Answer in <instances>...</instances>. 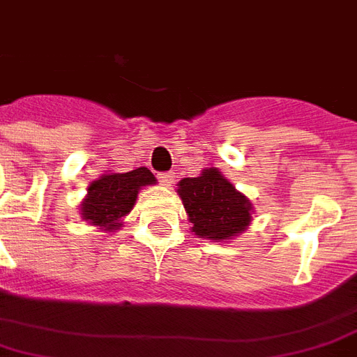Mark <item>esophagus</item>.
<instances>
[{
	"instance_id": "34e87169",
	"label": "esophagus",
	"mask_w": 357,
	"mask_h": 357,
	"mask_svg": "<svg viewBox=\"0 0 357 357\" xmlns=\"http://www.w3.org/2000/svg\"><path fill=\"white\" fill-rule=\"evenodd\" d=\"M157 178H159V181H161L162 185H172V181L176 176H174V172H161L159 176H157Z\"/></svg>"
}]
</instances>
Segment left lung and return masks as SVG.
I'll list each match as a JSON object with an SVG mask.
<instances>
[{
	"label": "left lung",
	"mask_w": 357,
	"mask_h": 357,
	"mask_svg": "<svg viewBox=\"0 0 357 357\" xmlns=\"http://www.w3.org/2000/svg\"><path fill=\"white\" fill-rule=\"evenodd\" d=\"M178 195L200 238L215 243L243 234L252 222V202L224 178L218 168H206L198 178H183Z\"/></svg>",
	"instance_id": "8db88e82"
}]
</instances>
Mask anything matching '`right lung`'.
Wrapping results in <instances>:
<instances>
[{
    "instance_id": "1",
    "label": "right lung",
    "mask_w": 357,
    "mask_h": 357,
    "mask_svg": "<svg viewBox=\"0 0 357 357\" xmlns=\"http://www.w3.org/2000/svg\"><path fill=\"white\" fill-rule=\"evenodd\" d=\"M155 183V176L146 167L123 174H103L89 185L85 200L81 202V217L105 231L120 229L122 218L133 209L139 190Z\"/></svg>"
}]
</instances>
